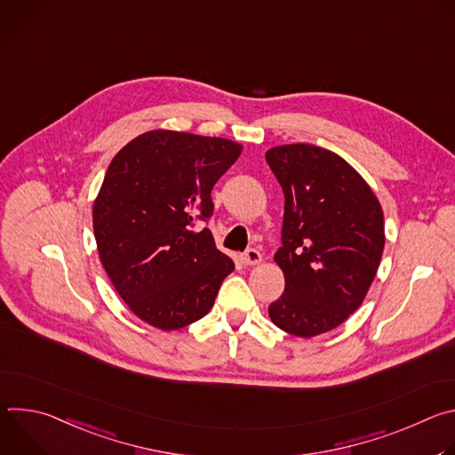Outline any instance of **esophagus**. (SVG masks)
Wrapping results in <instances>:
<instances>
[{
	"label": "esophagus",
	"instance_id": "obj_1",
	"mask_svg": "<svg viewBox=\"0 0 455 455\" xmlns=\"http://www.w3.org/2000/svg\"><path fill=\"white\" fill-rule=\"evenodd\" d=\"M243 263H244V265H257V263H261V251H259L257 248H248V250L243 253Z\"/></svg>",
	"mask_w": 455,
	"mask_h": 455
}]
</instances>
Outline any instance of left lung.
<instances>
[{"mask_svg": "<svg viewBox=\"0 0 455 455\" xmlns=\"http://www.w3.org/2000/svg\"><path fill=\"white\" fill-rule=\"evenodd\" d=\"M284 192L275 263L284 291L270 304L283 331L309 339L335 330L362 304L385 244L383 212L365 180L337 153L311 144L267 151Z\"/></svg>", "mask_w": 455, "mask_h": 455, "instance_id": "left-lung-1", "label": "left lung"}]
</instances>
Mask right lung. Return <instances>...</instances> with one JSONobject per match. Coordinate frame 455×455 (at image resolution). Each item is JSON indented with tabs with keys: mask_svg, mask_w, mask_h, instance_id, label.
Instances as JSON below:
<instances>
[{
	"mask_svg": "<svg viewBox=\"0 0 455 455\" xmlns=\"http://www.w3.org/2000/svg\"><path fill=\"white\" fill-rule=\"evenodd\" d=\"M227 139L144 133L111 160L93 204L102 267L137 316L171 331L209 313L234 261L212 232L214 183L241 155Z\"/></svg>",
	"mask_w": 455,
	"mask_h": 455,
	"instance_id": "add662e5",
	"label": "right lung"
}]
</instances>
